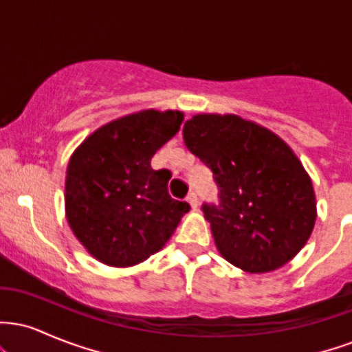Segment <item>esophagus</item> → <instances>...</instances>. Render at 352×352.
Instances as JSON below:
<instances>
[{
    "mask_svg": "<svg viewBox=\"0 0 352 352\" xmlns=\"http://www.w3.org/2000/svg\"><path fill=\"white\" fill-rule=\"evenodd\" d=\"M187 201L190 205H192V208H197V205H199V197H197V193L190 192L187 195Z\"/></svg>",
    "mask_w": 352,
    "mask_h": 352,
    "instance_id": "obj_1",
    "label": "esophagus"
}]
</instances>
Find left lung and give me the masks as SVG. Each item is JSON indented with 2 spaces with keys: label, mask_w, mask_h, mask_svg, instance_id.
<instances>
[{
  "label": "left lung",
  "mask_w": 352,
  "mask_h": 352,
  "mask_svg": "<svg viewBox=\"0 0 352 352\" xmlns=\"http://www.w3.org/2000/svg\"><path fill=\"white\" fill-rule=\"evenodd\" d=\"M184 142L213 172L218 204H204L218 252L236 268L268 273L305 246L316 221L309 175L276 134L238 116L199 114Z\"/></svg>",
  "instance_id": "left-lung-1"
}]
</instances>
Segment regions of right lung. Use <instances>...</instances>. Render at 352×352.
Segmentation results:
<instances>
[{"label":"right lung","instance_id":"add662e5","mask_svg":"<svg viewBox=\"0 0 352 352\" xmlns=\"http://www.w3.org/2000/svg\"><path fill=\"white\" fill-rule=\"evenodd\" d=\"M179 111H142L112 120L72 153L66 217L87 252L111 266H132L159 252L190 210L168 195V177L151 159L179 132Z\"/></svg>","mask_w":352,"mask_h":352}]
</instances>
